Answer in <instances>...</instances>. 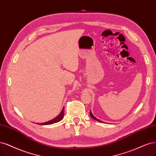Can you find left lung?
Returning a JSON list of instances; mask_svg holds the SVG:
<instances>
[{
    "label": "left lung",
    "mask_w": 156,
    "mask_h": 156,
    "mask_svg": "<svg viewBox=\"0 0 156 156\" xmlns=\"http://www.w3.org/2000/svg\"><path fill=\"white\" fill-rule=\"evenodd\" d=\"M90 116H91V117L92 118V119H95V120H96V121H99V122H102V121H101L99 119H97V118L92 114V112L90 111Z\"/></svg>",
    "instance_id": "obj_1"
}]
</instances>
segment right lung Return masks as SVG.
I'll return each mask as SVG.
<instances>
[{"label": "right lung", "instance_id": "right-lung-1", "mask_svg": "<svg viewBox=\"0 0 156 156\" xmlns=\"http://www.w3.org/2000/svg\"><path fill=\"white\" fill-rule=\"evenodd\" d=\"M64 117V108H62V110H61V113L59 114H58L56 117L53 118V119L51 120H50L48 121L47 122H42V123H37V124L38 125H51V124H53V123H55V122H57L58 121H60L62 119V118Z\"/></svg>", "mask_w": 156, "mask_h": 156}]
</instances>
